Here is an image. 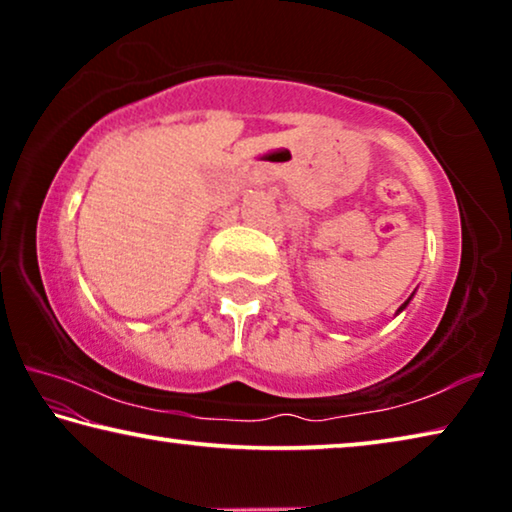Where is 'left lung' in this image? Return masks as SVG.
I'll return each mask as SVG.
<instances>
[{
    "mask_svg": "<svg viewBox=\"0 0 512 512\" xmlns=\"http://www.w3.org/2000/svg\"><path fill=\"white\" fill-rule=\"evenodd\" d=\"M409 300H411V298H409ZM409 300H406V302H404V305H402L400 309H397V314H400V311H402V309H406V305H409Z\"/></svg>",
    "mask_w": 512,
    "mask_h": 512,
    "instance_id": "obj_1",
    "label": "left lung"
}]
</instances>
